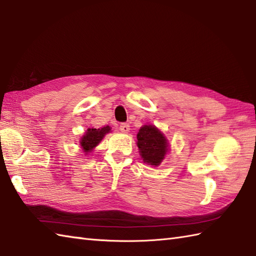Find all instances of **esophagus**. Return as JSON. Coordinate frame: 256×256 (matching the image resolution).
Here are the masks:
<instances>
[{
    "mask_svg": "<svg viewBox=\"0 0 256 256\" xmlns=\"http://www.w3.org/2000/svg\"><path fill=\"white\" fill-rule=\"evenodd\" d=\"M120 131L123 133H128L130 131V125L128 123H121L120 124Z\"/></svg>",
    "mask_w": 256,
    "mask_h": 256,
    "instance_id": "esophagus-1",
    "label": "esophagus"
}]
</instances>
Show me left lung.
Instances as JSON below:
<instances>
[{"label":"left lung","instance_id":"8db88e82","mask_svg":"<svg viewBox=\"0 0 256 256\" xmlns=\"http://www.w3.org/2000/svg\"><path fill=\"white\" fill-rule=\"evenodd\" d=\"M138 146L143 160L152 166H158L168 150L166 138L153 125L140 128Z\"/></svg>","mask_w":256,"mask_h":256}]
</instances>
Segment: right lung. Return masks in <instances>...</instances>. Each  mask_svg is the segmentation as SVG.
Segmentation results:
<instances>
[{"label": "right lung", "instance_id": "1", "mask_svg": "<svg viewBox=\"0 0 256 256\" xmlns=\"http://www.w3.org/2000/svg\"><path fill=\"white\" fill-rule=\"evenodd\" d=\"M111 128L106 125L104 128H88L86 130V134L84 135V138H81L80 145L82 148L84 152L86 154H88L89 152L94 150L96 146L101 142V140L104 138V135L106 133L110 132Z\"/></svg>", "mask_w": 256, "mask_h": 256}]
</instances>
